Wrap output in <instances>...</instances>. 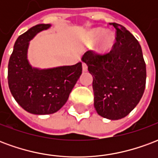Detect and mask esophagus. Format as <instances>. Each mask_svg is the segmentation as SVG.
I'll use <instances>...</instances> for the list:
<instances>
[{
  "instance_id": "34e87169",
  "label": "esophagus",
  "mask_w": 158,
  "mask_h": 158,
  "mask_svg": "<svg viewBox=\"0 0 158 158\" xmlns=\"http://www.w3.org/2000/svg\"><path fill=\"white\" fill-rule=\"evenodd\" d=\"M82 68H83V71H84V72H86V71L88 70V67H87L86 63H85V62H83Z\"/></svg>"
}]
</instances>
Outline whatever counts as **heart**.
I'll use <instances>...</instances> for the list:
<instances>
[{
	"instance_id": "b5f03b06",
	"label": "heart",
	"mask_w": 158,
	"mask_h": 158,
	"mask_svg": "<svg viewBox=\"0 0 158 158\" xmlns=\"http://www.w3.org/2000/svg\"><path fill=\"white\" fill-rule=\"evenodd\" d=\"M96 41L94 45V52L104 55L113 49L115 43V36L113 33L109 30H105L103 28H95L89 30L86 35V42L92 44Z\"/></svg>"
}]
</instances>
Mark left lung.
<instances>
[{
  "instance_id": "1",
  "label": "left lung",
  "mask_w": 158,
  "mask_h": 158,
  "mask_svg": "<svg viewBox=\"0 0 158 158\" xmlns=\"http://www.w3.org/2000/svg\"><path fill=\"white\" fill-rule=\"evenodd\" d=\"M116 42L105 55L86 52L82 62L93 77L94 106L100 116L110 120L126 117L139 103L146 87V69L138 40L118 23Z\"/></svg>"
}]
</instances>
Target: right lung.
<instances>
[{
    "label": "right lung",
    "instance_id": "obj_1",
    "mask_svg": "<svg viewBox=\"0 0 158 158\" xmlns=\"http://www.w3.org/2000/svg\"><path fill=\"white\" fill-rule=\"evenodd\" d=\"M51 24L30 28L16 40L8 62V85L16 102L28 113L52 114L62 108L82 73V62L48 69L33 67L28 59L30 40Z\"/></svg>",
    "mask_w": 158,
    "mask_h": 158
}]
</instances>
